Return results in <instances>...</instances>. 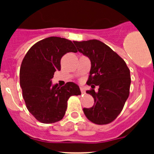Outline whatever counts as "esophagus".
<instances>
[{
    "instance_id": "esophagus-1",
    "label": "esophagus",
    "mask_w": 154,
    "mask_h": 154,
    "mask_svg": "<svg viewBox=\"0 0 154 154\" xmlns=\"http://www.w3.org/2000/svg\"><path fill=\"white\" fill-rule=\"evenodd\" d=\"M80 91H81V93H85V91L84 88L80 87Z\"/></svg>"
}]
</instances>
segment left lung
Masks as SVG:
<instances>
[{
  "instance_id": "left-lung-1",
  "label": "left lung",
  "mask_w": 154,
  "mask_h": 154,
  "mask_svg": "<svg viewBox=\"0 0 154 154\" xmlns=\"http://www.w3.org/2000/svg\"><path fill=\"white\" fill-rule=\"evenodd\" d=\"M77 50L91 60V69L87 91L94 98V105L84 108L85 115L92 122L106 125L114 121L122 110L130 94V72L126 63L110 47L100 40L73 41ZM98 86L99 91L93 88Z\"/></svg>"
}]
</instances>
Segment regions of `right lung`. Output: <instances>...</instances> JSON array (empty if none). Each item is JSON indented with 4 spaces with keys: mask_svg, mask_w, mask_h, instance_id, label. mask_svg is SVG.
Returning a JSON list of instances; mask_svg holds the SVG:
<instances>
[{
    "mask_svg": "<svg viewBox=\"0 0 154 154\" xmlns=\"http://www.w3.org/2000/svg\"><path fill=\"white\" fill-rule=\"evenodd\" d=\"M77 51L71 40L50 37L35 43L24 56L19 72L23 98L28 111L40 122L51 124L62 119L69 98L81 94L75 82L60 88L52 85L51 80L54 72L61 70L63 55Z\"/></svg>",
    "mask_w": 154,
    "mask_h": 154,
    "instance_id": "add662e5",
    "label": "right lung"
}]
</instances>
